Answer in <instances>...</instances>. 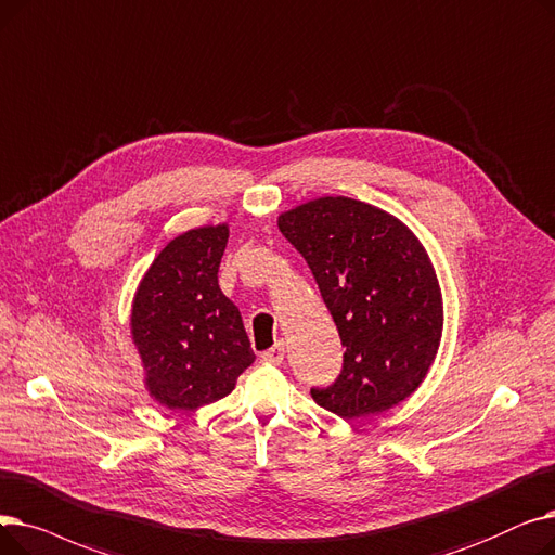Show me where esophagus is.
<instances>
[{
  "label": "esophagus",
  "mask_w": 555,
  "mask_h": 555,
  "mask_svg": "<svg viewBox=\"0 0 555 555\" xmlns=\"http://www.w3.org/2000/svg\"><path fill=\"white\" fill-rule=\"evenodd\" d=\"M261 361L273 363V365L282 363V361H284V343H278V346H273L271 350L263 352V354H261Z\"/></svg>",
  "instance_id": "34e87169"
}]
</instances>
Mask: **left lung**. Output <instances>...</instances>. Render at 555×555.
Instances as JSON below:
<instances>
[{
    "mask_svg": "<svg viewBox=\"0 0 555 555\" xmlns=\"http://www.w3.org/2000/svg\"><path fill=\"white\" fill-rule=\"evenodd\" d=\"M305 257L346 346L343 371L315 404L343 420L406 400L427 377L442 336V296L417 236L384 209L348 196L307 201L278 219Z\"/></svg>",
    "mask_w": 555,
    "mask_h": 555,
    "instance_id": "1",
    "label": "left lung"
}]
</instances>
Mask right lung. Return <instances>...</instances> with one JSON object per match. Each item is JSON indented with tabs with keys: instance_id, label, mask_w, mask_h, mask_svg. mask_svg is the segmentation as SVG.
Returning <instances> with one entry per match:
<instances>
[{
	"instance_id": "add662e5",
	"label": "right lung",
	"mask_w": 555,
	"mask_h": 555,
	"mask_svg": "<svg viewBox=\"0 0 555 555\" xmlns=\"http://www.w3.org/2000/svg\"><path fill=\"white\" fill-rule=\"evenodd\" d=\"M228 234V223L178 234L153 259L133 298L130 336L144 386L171 411L225 398L255 361L242 313L219 286Z\"/></svg>"
}]
</instances>
